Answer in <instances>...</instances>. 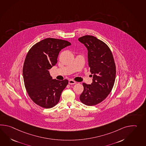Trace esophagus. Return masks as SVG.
<instances>
[{
    "instance_id": "1",
    "label": "esophagus",
    "mask_w": 146,
    "mask_h": 146,
    "mask_svg": "<svg viewBox=\"0 0 146 146\" xmlns=\"http://www.w3.org/2000/svg\"><path fill=\"white\" fill-rule=\"evenodd\" d=\"M75 83H76V82L72 80H70L68 81V84L70 85L75 84Z\"/></svg>"
}]
</instances>
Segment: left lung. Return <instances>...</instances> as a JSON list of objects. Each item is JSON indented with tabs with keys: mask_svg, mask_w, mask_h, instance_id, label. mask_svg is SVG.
<instances>
[{
	"mask_svg": "<svg viewBox=\"0 0 146 146\" xmlns=\"http://www.w3.org/2000/svg\"><path fill=\"white\" fill-rule=\"evenodd\" d=\"M78 40L87 48L88 63L93 76L91 84L83 83L84 91L80 100L86 105H95L104 101L113 88L115 63L110 49L102 41L88 35Z\"/></svg>",
	"mask_w": 146,
	"mask_h": 146,
	"instance_id": "1",
	"label": "left lung"
}]
</instances>
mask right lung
I'll return each mask as SVG.
<instances>
[{
	"label": "right lung",
	"instance_id": "1",
	"mask_svg": "<svg viewBox=\"0 0 146 146\" xmlns=\"http://www.w3.org/2000/svg\"><path fill=\"white\" fill-rule=\"evenodd\" d=\"M71 45L63 40L46 38L33 45L27 53L23 67L24 83L30 98L41 107L55 106L68 84L67 80L53 79L49 70L57 63L62 49Z\"/></svg>",
	"mask_w": 146,
	"mask_h": 146
}]
</instances>
